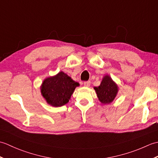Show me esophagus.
Instances as JSON below:
<instances>
[{
  "label": "esophagus",
  "instance_id": "obj_1",
  "mask_svg": "<svg viewBox=\"0 0 158 158\" xmlns=\"http://www.w3.org/2000/svg\"><path fill=\"white\" fill-rule=\"evenodd\" d=\"M83 85L85 87H89L90 85V81H85L83 83Z\"/></svg>",
  "mask_w": 158,
  "mask_h": 158
}]
</instances>
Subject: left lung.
I'll use <instances>...</instances> for the list:
<instances>
[{"mask_svg":"<svg viewBox=\"0 0 158 158\" xmlns=\"http://www.w3.org/2000/svg\"><path fill=\"white\" fill-rule=\"evenodd\" d=\"M99 101L103 105H109L115 98L119 91L118 85L109 75L104 76L98 87H94Z\"/></svg>","mask_w":158,"mask_h":158,"instance_id":"1","label":"left lung"}]
</instances>
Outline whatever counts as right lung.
Masks as SVG:
<instances>
[{"instance_id":"1","label":"right lung","mask_w":158,"mask_h":158,"mask_svg":"<svg viewBox=\"0 0 158 158\" xmlns=\"http://www.w3.org/2000/svg\"><path fill=\"white\" fill-rule=\"evenodd\" d=\"M79 83L74 81L62 71L57 75L48 77L43 80L40 87L41 95L47 103L54 107H59L68 103Z\"/></svg>"}]
</instances>
